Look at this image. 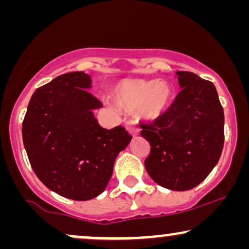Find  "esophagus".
Segmentation results:
<instances>
[{"label":"esophagus","instance_id":"1","mask_svg":"<svg viewBox=\"0 0 249 249\" xmlns=\"http://www.w3.org/2000/svg\"><path fill=\"white\" fill-rule=\"evenodd\" d=\"M126 128L128 130V132H130L132 136H137V134H139V127L138 125L136 124L134 122H128L126 124Z\"/></svg>","mask_w":249,"mask_h":249}]
</instances>
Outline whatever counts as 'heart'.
<instances>
[{
  "instance_id": "heart-1",
  "label": "heart",
  "mask_w": 249,
  "mask_h": 249,
  "mask_svg": "<svg viewBox=\"0 0 249 249\" xmlns=\"http://www.w3.org/2000/svg\"><path fill=\"white\" fill-rule=\"evenodd\" d=\"M113 93L123 107H138L141 116L148 121L159 118L172 99V89L162 81H123L116 85Z\"/></svg>"
}]
</instances>
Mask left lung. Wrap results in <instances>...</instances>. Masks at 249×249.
<instances>
[{"instance_id": "left-lung-1", "label": "left lung", "mask_w": 249, "mask_h": 249, "mask_svg": "<svg viewBox=\"0 0 249 249\" xmlns=\"http://www.w3.org/2000/svg\"><path fill=\"white\" fill-rule=\"evenodd\" d=\"M181 90L170 107L141 134L151 151L144 164L160 186L187 191L198 186L218 164L224 147V108L212 82L177 71Z\"/></svg>"}]
</instances>
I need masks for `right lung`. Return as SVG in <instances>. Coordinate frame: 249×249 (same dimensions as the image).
Wrapping results in <instances>:
<instances>
[{
	"instance_id": "1",
	"label": "right lung",
	"mask_w": 249,
	"mask_h": 249,
	"mask_svg": "<svg viewBox=\"0 0 249 249\" xmlns=\"http://www.w3.org/2000/svg\"><path fill=\"white\" fill-rule=\"evenodd\" d=\"M91 77L68 72L31 96L22 137L34 172L49 190L78 201L103 193L113 164L132 137L124 126L107 130L93 116L102 103L92 93Z\"/></svg>"
}]
</instances>
